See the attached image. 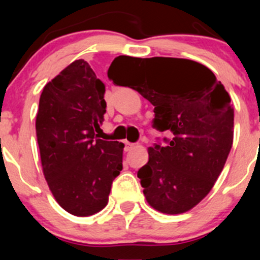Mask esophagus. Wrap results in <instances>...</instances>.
<instances>
[{
    "instance_id": "1",
    "label": "esophagus",
    "mask_w": 260,
    "mask_h": 260,
    "mask_svg": "<svg viewBox=\"0 0 260 260\" xmlns=\"http://www.w3.org/2000/svg\"><path fill=\"white\" fill-rule=\"evenodd\" d=\"M124 145H125V147H124L125 151H131V149H132L133 147H135V145H133V143H129V142H124Z\"/></svg>"
}]
</instances>
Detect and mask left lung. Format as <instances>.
<instances>
[{
	"label": "left lung",
	"mask_w": 260,
	"mask_h": 260,
	"mask_svg": "<svg viewBox=\"0 0 260 260\" xmlns=\"http://www.w3.org/2000/svg\"><path fill=\"white\" fill-rule=\"evenodd\" d=\"M127 73L135 78L128 86L154 107L152 127L172 133L166 145L149 147L148 162L137 174L147 203L165 214L188 211L210 192L232 149L229 94L209 68L188 59H141L118 65L108 77L122 85Z\"/></svg>",
	"instance_id": "1"
}]
</instances>
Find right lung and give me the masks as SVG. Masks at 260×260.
<instances>
[{"label":"right lung","mask_w":260,"mask_h":260,"mask_svg":"<svg viewBox=\"0 0 260 260\" xmlns=\"http://www.w3.org/2000/svg\"><path fill=\"white\" fill-rule=\"evenodd\" d=\"M124 64L141 59L118 56ZM106 86L90 65L75 60L43 89L36 137L44 176L55 200L75 216L106 208L112 182L123 169L124 145L96 137L107 103Z\"/></svg>","instance_id":"add662e5"}]
</instances>
